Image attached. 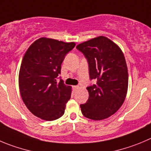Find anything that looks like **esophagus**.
<instances>
[{
  "mask_svg": "<svg viewBox=\"0 0 151 151\" xmlns=\"http://www.w3.org/2000/svg\"><path fill=\"white\" fill-rule=\"evenodd\" d=\"M73 88H74V89H77V88H79V86H73Z\"/></svg>",
  "mask_w": 151,
  "mask_h": 151,
  "instance_id": "esophagus-1",
  "label": "esophagus"
}]
</instances>
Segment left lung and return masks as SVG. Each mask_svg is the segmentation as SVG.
<instances>
[{"label":"left lung","instance_id":"1","mask_svg":"<svg viewBox=\"0 0 151 151\" xmlns=\"http://www.w3.org/2000/svg\"><path fill=\"white\" fill-rule=\"evenodd\" d=\"M87 59L91 80L88 99L80 105L83 115L100 121L115 114L123 104L128 88L126 60L121 48L105 36H98L77 46Z\"/></svg>","mask_w":151,"mask_h":151}]
</instances>
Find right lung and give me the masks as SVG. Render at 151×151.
<instances>
[{"mask_svg": "<svg viewBox=\"0 0 151 151\" xmlns=\"http://www.w3.org/2000/svg\"><path fill=\"white\" fill-rule=\"evenodd\" d=\"M74 46V42L42 37L24 55L18 75L21 96L27 109L41 119L53 121L64 114L71 87L56 79L65 56Z\"/></svg>", "mask_w": 151, "mask_h": 151, "instance_id": "add662e5", "label": "right lung"}]
</instances>
